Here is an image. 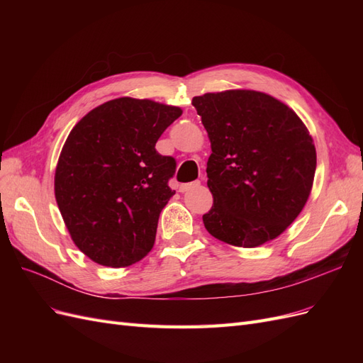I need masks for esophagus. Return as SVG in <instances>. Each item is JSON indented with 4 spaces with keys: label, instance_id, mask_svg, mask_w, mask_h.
Here are the masks:
<instances>
[{
    "label": "esophagus",
    "instance_id": "1",
    "mask_svg": "<svg viewBox=\"0 0 363 363\" xmlns=\"http://www.w3.org/2000/svg\"><path fill=\"white\" fill-rule=\"evenodd\" d=\"M195 186H200V182H192V183H186V184H180V188H179V191H180V192H186V191H189V189L195 188Z\"/></svg>",
    "mask_w": 363,
    "mask_h": 363
}]
</instances>
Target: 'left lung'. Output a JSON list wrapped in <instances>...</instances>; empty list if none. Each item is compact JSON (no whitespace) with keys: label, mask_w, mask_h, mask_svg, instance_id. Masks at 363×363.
Returning a JSON list of instances; mask_svg holds the SVG:
<instances>
[{"label":"left lung","mask_w":363,"mask_h":363,"mask_svg":"<svg viewBox=\"0 0 363 363\" xmlns=\"http://www.w3.org/2000/svg\"><path fill=\"white\" fill-rule=\"evenodd\" d=\"M211 140L203 223L213 238L255 248L280 236L309 199L316 150L289 106L269 94L228 89L194 96Z\"/></svg>","instance_id":"left-lung-1"}]
</instances>
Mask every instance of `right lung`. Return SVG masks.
I'll use <instances>...</instances> for the list:
<instances>
[{"instance_id":"add662e5","label":"right lung","mask_w":363,"mask_h":363,"mask_svg":"<svg viewBox=\"0 0 363 363\" xmlns=\"http://www.w3.org/2000/svg\"><path fill=\"white\" fill-rule=\"evenodd\" d=\"M182 113L121 96L86 113L65 140L54 195L74 244L95 263L130 267L155 245L159 215L175 194V160L156 142Z\"/></svg>"}]
</instances>
